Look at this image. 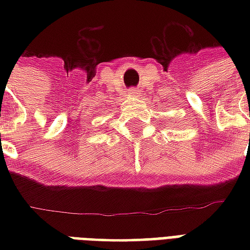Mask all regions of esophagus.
I'll use <instances>...</instances> for the list:
<instances>
[{"instance_id": "esophagus-1", "label": "esophagus", "mask_w": 250, "mask_h": 250, "mask_svg": "<svg viewBox=\"0 0 250 250\" xmlns=\"http://www.w3.org/2000/svg\"><path fill=\"white\" fill-rule=\"evenodd\" d=\"M130 95L131 96H134V98H139V96H141V91L136 89V88H132V89H130Z\"/></svg>"}]
</instances>
